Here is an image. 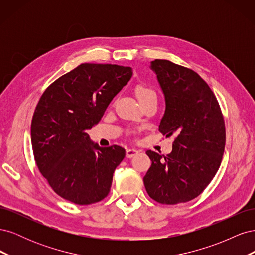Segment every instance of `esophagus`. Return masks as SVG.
<instances>
[{"instance_id":"1","label":"esophagus","mask_w":255,"mask_h":255,"mask_svg":"<svg viewBox=\"0 0 255 255\" xmlns=\"http://www.w3.org/2000/svg\"><path fill=\"white\" fill-rule=\"evenodd\" d=\"M138 153V150H136V149H134V148H130V149H127V152H126V154H127V157H133V156H135L136 154Z\"/></svg>"}]
</instances>
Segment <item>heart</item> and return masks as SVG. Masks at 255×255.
Masks as SVG:
<instances>
[{
	"mask_svg": "<svg viewBox=\"0 0 255 255\" xmlns=\"http://www.w3.org/2000/svg\"><path fill=\"white\" fill-rule=\"evenodd\" d=\"M136 95H137V98L139 99V101L141 103L143 101H145L146 99L156 96L154 89H152L150 86H148V85H145V84L138 85V86L136 87Z\"/></svg>",
	"mask_w": 255,
	"mask_h": 255,
	"instance_id": "obj_1",
	"label": "heart"
}]
</instances>
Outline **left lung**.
Here are the masks:
<instances>
[{
	"mask_svg": "<svg viewBox=\"0 0 255 255\" xmlns=\"http://www.w3.org/2000/svg\"><path fill=\"white\" fill-rule=\"evenodd\" d=\"M166 100L159 132L174 137L166 156L148 150L152 165L143 177L148 195L161 204L188 202L202 194L220 167L226 125L217 98L197 72L167 59H155Z\"/></svg>",
	"mask_w": 255,
	"mask_h": 255,
	"instance_id": "obj_1",
	"label": "left lung"
}]
</instances>
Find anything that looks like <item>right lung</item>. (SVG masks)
<instances>
[{
  "mask_svg": "<svg viewBox=\"0 0 255 255\" xmlns=\"http://www.w3.org/2000/svg\"><path fill=\"white\" fill-rule=\"evenodd\" d=\"M132 68L82 64L44 90L30 125V140L39 171L63 199L87 205L103 200L126 150L100 148L86 133L101 120L113 98L126 86Z\"/></svg>",
  "mask_w": 255,
  "mask_h": 255,
  "instance_id": "1",
  "label": "right lung"
}]
</instances>
